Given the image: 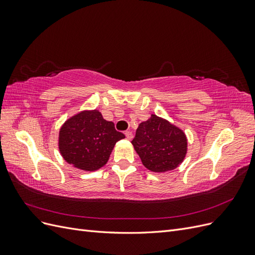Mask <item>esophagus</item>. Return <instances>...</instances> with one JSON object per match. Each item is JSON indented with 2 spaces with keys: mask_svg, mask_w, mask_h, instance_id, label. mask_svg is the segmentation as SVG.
Here are the masks:
<instances>
[{
  "mask_svg": "<svg viewBox=\"0 0 255 255\" xmlns=\"http://www.w3.org/2000/svg\"><path fill=\"white\" fill-rule=\"evenodd\" d=\"M125 134H126L127 139H128V140L132 139V137H133V134H132V132H129V130H127V132H126Z\"/></svg>",
  "mask_w": 255,
  "mask_h": 255,
  "instance_id": "1",
  "label": "esophagus"
}]
</instances>
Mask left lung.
Here are the masks:
<instances>
[{"label": "left lung", "mask_w": 255, "mask_h": 255, "mask_svg": "<svg viewBox=\"0 0 255 255\" xmlns=\"http://www.w3.org/2000/svg\"><path fill=\"white\" fill-rule=\"evenodd\" d=\"M132 144L143 166L154 172L176 168L187 151V139L183 130L156 115L140 123Z\"/></svg>", "instance_id": "obj_1"}]
</instances>
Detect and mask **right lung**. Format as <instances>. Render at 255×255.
<instances>
[{"instance_id":"right-lung-1","label":"right lung","mask_w":255,"mask_h":255,"mask_svg":"<svg viewBox=\"0 0 255 255\" xmlns=\"http://www.w3.org/2000/svg\"><path fill=\"white\" fill-rule=\"evenodd\" d=\"M125 137L100 112H83L61 127L59 151L67 163L94 171L107 163L116 142Z\"/></svg>"}]
</instances>
